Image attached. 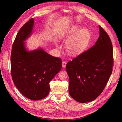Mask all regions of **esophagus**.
Instances as JSON below:
<instances>
[{
  "label": "esophagus",
  "mask_w": 122,
  "mask_h": 122,
  "mask_svg": "<svg viewBox=\"0 0 122 122\" xmlns=\"http://www.w3.org/2000/svg\"><path fill=\"white\" fill-rule=\"evenodd\" d=\"M66 64H67V62H66L65 61H63L62 62V67L63 68H65L66 67Z\"/></svg>",
  "instance_id": "obj_1"
}]
</instances>
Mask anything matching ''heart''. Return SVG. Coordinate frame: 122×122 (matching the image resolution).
I'll use <instances>...</instances> for the list:
<instances>
[{
    "label": "heart",
    "instance_id": "1",
    "mask_svg": "<svg viewBox=\"0 0 122 122\" xmlns=\"http://www.w3.org/2000/svg\"><path fill=\"white\" fill-rule=\"evenodd\" d=\"M79 29L78 26H74L67 33H65L61 36V38L68 39L65 46L66 50L70 54H74L81 52L89 42V31L86 29H82L77 32Z\"/></svg>",
    "mask_w": 122,
    "mask_h": 122
}]
</instances>
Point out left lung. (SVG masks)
Returning <instances> with one entry per match:
<instances>
[{
    "label": "left lung",
    "instance_id": "8db88e82",
    "mask_svg": "<svg viewBox=\"0 0 122 122\" xmlns=\"http://www.w3.org/2000/svg\"><path fill=\"white\" fill-rule=\"evenodd\" d=\"M95 45L68 62L69 91L77 102L94 100L104 90L112 71L113 48L109 36L99 26Z\"/></svg>",
    "mask_w": 122,
    "mask_h": 122
}]
</instances>
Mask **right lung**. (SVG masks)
<instances>
[{"label": "right lung", "mask_w": 122, "mask_h": 122, "mask_svg": "<svg viewBox=\"0 0 122 122\" xmlns=\"http://www.w3.org/2000/svg\"><path fill=\"white\" fill-rule=\"evenodd\" d=\"M34 20L30 19L22 27L15 39L10 56L11 75L16 87L31 100L47 97L49 82L61 69V58L42 49L27 51L23 42L31 34Z\"/></svg>", "instance_id": "1"}]
</instances>
